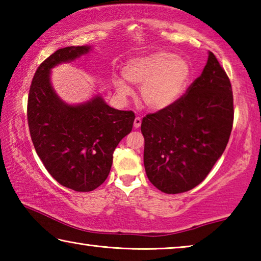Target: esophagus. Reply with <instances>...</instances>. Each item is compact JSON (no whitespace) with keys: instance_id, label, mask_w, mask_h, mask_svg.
Instances as JSON below:
<instances>
[{"instance_id":"obj_1","label":"esophagus","mask_w":261,"mask_h":261,"mask_svg":"<svg viewBox=\"0 0 261 261\" xmlns=\"http://www.w3.org/2000/svg\"><path fill=\"white\" fill-rule=\"evenodd\" d=\"M141 125V118L140 117H136L135 121H134V126L136 129H138V127Z\"/></svg>"}]
</instances>
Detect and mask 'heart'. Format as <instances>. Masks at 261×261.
<instances>
[{"label":"heart","instance_id":"obj_1","mask_svg":"<svg viewBox=\"0 0 261 261\" xmlns=\"http://www.w3.org/2000/svg\"><path fill=\"white\" fill-rule=\"evenodd\" d=\"M123 74L127 82L140 86V98L149 109L163 110L171 107L183 95L191 68L185 60L168 51L135 57L127 61ZM115 88L122 98L131 93L124 79L114 81Z\"/></svg>","mask_w":261,"mask_h":261}]
</instances>
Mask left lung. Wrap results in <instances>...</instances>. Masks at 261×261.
<instances>
[{"label": "left lung", "mask_w": 261, "mask_h": 261, "mask_svg": "<svg viewBox=\"0 0 261 261\" xmlns=\"http://www.w3.org/2000/svg\"><path fill=\"white\" fill-rule=\"evenodd\" d=\"M233 122L227 73L212 51L199 77L171 107L141 122L144 166L154 187L169 194L197 187L226 149Z\"/></svg>", "instance_id": "left-lung-1"}]
</instances>
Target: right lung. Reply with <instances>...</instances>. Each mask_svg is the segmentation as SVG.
I'll use <instances>...</instances> for the list:
<instances>
[{
  "label": "right lung",
  "instance_id": "right-lung-1",
  "mask_svg": "<svg viewBox=\"0 0 261 261\" xmlns=\"http://www.w3.org/2000/svg\"><path fill=\"white\" fill-rule=\"evenodd\" d=\"M92 50L91 46L61 48L45 60L30 87L28 121L37 154L53 177L78 192L93 191L108 177L113 153L130 134L135 114L117 110L100 94L69 105L51 86V69Z\"/></svg>",
  "mask_w": 261,
  "mask_h": 261
}]
</instances>
